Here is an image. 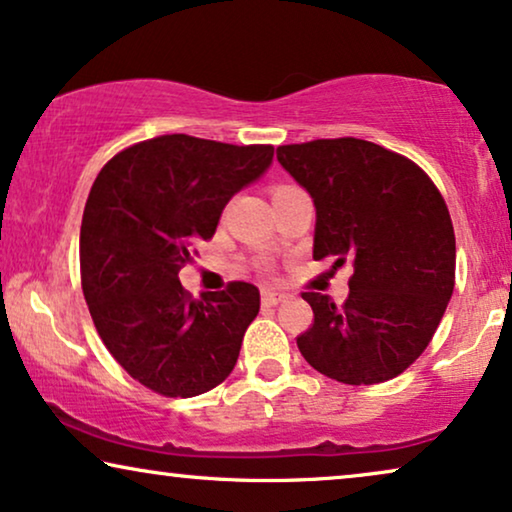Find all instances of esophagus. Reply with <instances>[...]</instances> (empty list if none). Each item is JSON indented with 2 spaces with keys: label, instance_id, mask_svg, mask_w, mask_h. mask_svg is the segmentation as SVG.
Here are the masks:
<instances>
[{
  "label": "esophagus",
  "instance_id": "obj_1",
  "mask_svg": "<svg viewBox=\"0 0 512 512\" xmlns=\"http://www.w3.org/2000/svg\"><path fill=\"white\" fill-rule=\"evenodd\" d=\"M286 298H289V296H286V293H277V291H270V289H265V291L261 293V300H263L265 307H272V305L284 303Z\"/></svg>",
  "mask_w": 512,
  "mask_h": 512
}]
</instances>
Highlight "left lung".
Returning <instances> with one entry per match:
<instances>
[{
    "instance_id": "left-lung-1",
    "label": "left lung",
    "mask_w": 512,
    "mask_h": 512,
    "mask_svg": "<svg viewBox=\"0 0 512 512\" xmlns=\"http://www.w3.org/2000/svg\"><path fill=\"white\" fill-rule=\"evenodd\" d=\"M277 160L317 209L312 256L347 261L345 305L303 293L314 324L298 349L314 370L345 384L401 375L429 345L454 289V228L433 181L366 139L279 146Z\"/></svg>"
}]
</instances>
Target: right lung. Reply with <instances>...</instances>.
Wrapping results in <instances>:
<instances>
[{
  "label": "right lung",
  "instance_id": "obj_1",
  "mask_svg": "<svg viewBox=\"0 0 512 512\" xmlns=\"http://www.w3.org/2000/svg\"><path fill=\"white\" fill-rule=\"evenodd\" d=\"M275 149L163 135L109 160L81 223V284L111 356L158 394L191 398L233 373L261 293L233 282L191 300L179 270Z\"/></svg>",
  "mask_w": 512,
  "mask_h": 512
}]
</instances>
